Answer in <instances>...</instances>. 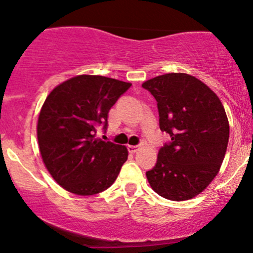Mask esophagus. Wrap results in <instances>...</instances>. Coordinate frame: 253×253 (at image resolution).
Wrapping results in <instances>:
<instances>
[{
    "instance_id": "esophagus-1",
    "label": "esophagus",
    "mask_w": 253,
    "mask_h": 253,
    "mask_svg": "<svg viewBox=\"0 0 253 253\" xmlns=\"http://www.w3.org/2000/svg\"><path fill=\"white\" fill-rule=\"evenodd\" d=\"M127 149H128L129 153H132V154H133V153H136L137 150L139 149V147L138 145H128V147H127Z\"/></svg>"
}]
</instances>
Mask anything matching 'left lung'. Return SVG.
<instances>
[{"mask_svg": "<svg viewBox=\"0 0 253 253\" xmlns=\"http://www.w3.org/2000/svg\"><path fill=\"white\" fill-rule=\"evenodd\" d=\"M142 86L157 100L160 129L171 138L145 172L148 182L167 200H191L208 187L225 157L230 128L223 104L187 73L158 76Z\"/></svg>", "mask_w": 253, "mask_h": 253, "instance_id": "8db88e82", "label": "left lung"}]
</instances>
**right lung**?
Returning a JSON list of instances; mask_svg holds the SVG:
<instances>
[{
    "instance_id": "1",
    "label": "right lung",
    "mask_w": 253,
    "mask_h": 253,
    "mask_svg": "<svg viewBox=\"0 0 253 253\" xmlns=\"http://www.w3.org/2000/svg\"><path fill=\"white\" fill-rule=\"evenodd\" d=\"M131 83L81 75L51 90L40 110L37 133L45 168L62 188L78 196L103 192L127 160L125 145L95 138L108 114Z\"/></svg>"
}]
</instances>
